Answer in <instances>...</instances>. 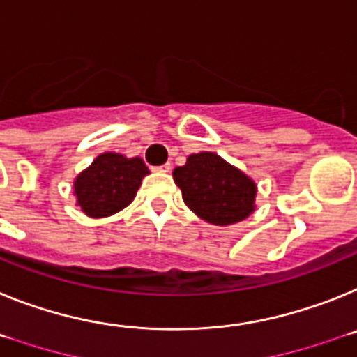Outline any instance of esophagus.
Returning <instances> with one entry per match:
<instances>
[{"mask_svg": "<svg viewBox=\"0 0 357 357\" xmlns=\"http://www.w3.org/2000/svg\"><path fill=\"white\" fill-rule=\"evenodd\" d=\"M170 169H172L170 163H163L161 167H156V170H160V172H170Z\"/></svg>", "mask_w": 357, "mask_h": 357, "instance_id": "1", "label": "esophagus"}]
</instances>
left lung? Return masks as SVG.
Instances as JSON below:
<instances>
[{"label":"left lung","mask_w":357,"mask_h":357,"mask_svg":"<svg viewBox=\"0 0 357 357\" xmlns=\"http://www.w3.org/2000/svg\"><path fill=\"white\" fill-rule=\"evenodd\" d=\"M172 176L188 208L210 225H235L255 210V181L219 154H190Z\"/></svg>","instance_id":"obj_1"}]
</instances>
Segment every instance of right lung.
<instances>
[{
	"label": "right lung",
	"instance_id": "right-lung-1",
	"mask_svg": "<svg viewBox=\"0 0 357 357\" xmlns=\"http://www.w3.org/2000/svg\"><path fill=\"white\" fill-rule=\"evenodd\" d=\"M149 174L142 158L104 153L75 178L77 204L89 217H107L135 199L142 179Z\"/></svg>",
	"mask_w": 357,
	"mask_h": 357
}]
</instances>
